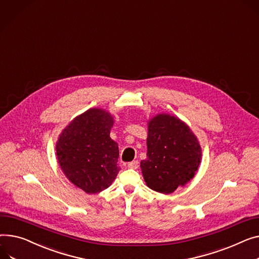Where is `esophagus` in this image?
Wrapping results in <instances>:
<instances>
[{
	"instance_id": "esophagus-1",
	"label": "esophagus",
	"mask_w": 259,
	"mask_h": 259,
	"mask_svg": "<svg viewBox=\"0 0 259 259\" xmlns=\"http://www.w3.org/2000/svg\"><path fill=\"white\" fill-rule=\"evenodd\" d=\"M128 167L129 168H133V169H136L137 167H139V161L137 160H133L131 162L128 163Z\"/></svg>"
}]
</instances>
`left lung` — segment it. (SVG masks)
<instances>
[{
    "instance_id": "obj_1",
    "label": "left lung",
    "mask_w": 259,
    "mask_h": 259,
    "mask_svg": "<svg viewBox=\"0 0 259 259\" xmlns=\"http://www.w3.org/2000/svg\"><path fill=\"white\" fill-rule=\"evenodd\" d=\"M201 160L200 143L182 119L164 112L148 119L147 158L141 161L148 187L174 193L195 177Z\"/></svg>"
}]
</instances>
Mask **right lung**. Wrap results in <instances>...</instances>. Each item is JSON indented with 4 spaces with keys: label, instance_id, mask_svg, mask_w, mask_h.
Returning a JSON list of instances; mask_svg holds the SVG:
<instances>
[{
    "label": "right lung",
    "instance_id": "1",
    "mask_svg": "<svg viewBox=\"0 0 259 259\" xmlns=\"http://www.w3.org/2000/svg\"><path fill=\"white\" fill-rule=\"evenodd\" d=\"M113 115L91 108L71 120L56 142L58 163L65 177L86 194H97L116 178L118 146L110 137Z\"/></svg>",
    "mask_w": 259,
    "mask_h": 259
}]
</instances>
